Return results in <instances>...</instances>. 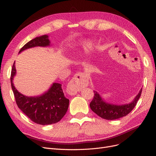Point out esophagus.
Returning <instances> with one entry per match:
<instances>
[{"mask_svg":"<svg viewBox=\"0 0 156 156\" xmlns=\"http://www.w3.org/2000/svg\"><path fill=\"white\" fill-rule=\"evenodd\" d=\"M88 79L83 73H77L75 76L69 82L66 92L69 95H76L77 92L88 84Z\"/></svg>","mask_w":156,"mask_h":156,"instance_id":"1","label":"esophagus"}]
</instances>
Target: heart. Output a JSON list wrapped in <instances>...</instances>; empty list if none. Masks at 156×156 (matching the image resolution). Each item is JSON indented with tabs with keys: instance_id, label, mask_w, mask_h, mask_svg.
Segmentation results:
<instances>
[{
	"instance_id": "1",
	"label": "heart",
	"mask_w": 156,
	"mask_h": 156,
	"mask_svg": "<svg viewBox=\"0 0 156 156\" xmlns=\"http://www.w3.org/2000/svg\"><path fill=\"white\" fill-rule=\"evenodd\" d=\"M93 42L91 39H84L81 42V47L84 50H88L92 46Z\"/></svg>"
}]
</instances>
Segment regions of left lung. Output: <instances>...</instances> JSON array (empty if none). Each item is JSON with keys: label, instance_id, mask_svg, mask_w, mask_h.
Instances as JSON below:
<instances>
[{"label": "left lung", "instance_id": "left-lung-1", "mask_svg": "<svg viewBox=\"0 0 156 156\" xmlns=\"http://www.w3.org/2000/svg\"><path fill=\"white\" fill-rule=\"evenodd\" d=\"M94 92V99L90 103V108L101 118L107 120H115L126 116L134 108L141 96L142 88L132 102L129 104L122 105L107 103L98 92L95 91Z\"/></svg>", "mask_w": 156, "mask_h": 156}]
</instances>
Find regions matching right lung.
<instances>
[{"label":"right lung","mask_w":156,"mask_h":156,"mask_svg":"<svg viewBox=\"0 0 156 156\" xmlns=\"http://www.w3.org/2000/svg\"><path fill=\"white\" fill-rule=\"evenodd\" d=\"M48 35H42L29 41L22 48L19 53L28 48L35 46H50ZM16 74L15 62L11 73V85L16 103L24 114L37 124L48 125L61 121L66 114L69 106V99L66 98L59 83H53L50 88L42 95L27 97L19 92L13 83Z\"/></svg>","instance_id":"right-lung-1"}]
</instances>
